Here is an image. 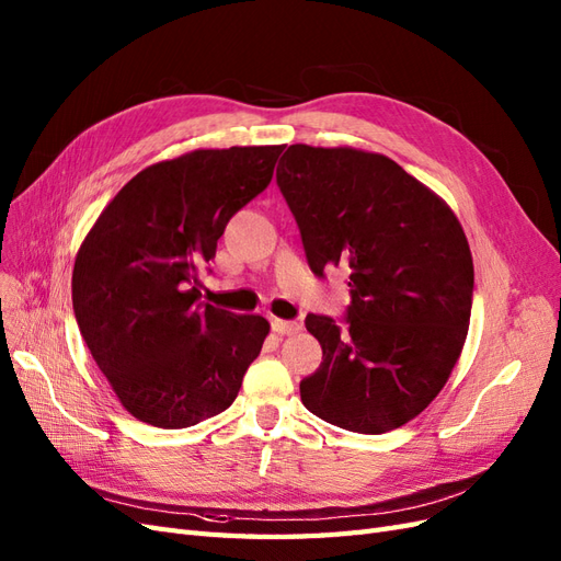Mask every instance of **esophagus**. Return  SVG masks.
I'll use <instances>...</instances> for the list:
<instances>
[{"label":"esophagus","instance_id":"1","mask_svg":"<svg viewBox=\"0 0 561 561\" xmlns=\"http://www.w3.org/2000/svg\"><path fill=\"white\" fill-rule=\"evenodd\" d=\"M271 330L276 334H297L301 330L299 320H280V318H271Z\"/></svg>","mask_w":561,"mask_h":561}]
</instances>
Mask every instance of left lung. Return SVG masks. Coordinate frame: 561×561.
<instances>
[{
	"mask_svg": "<svg viewBox=\"0 0 561 561\" xmlns=\"http://www.w3.org/2000/svg\"><path fill=\"white\" fill-rule=\"evenodd\" d=\"M276 182L316 276L348 268L342 322L307 316L322 363L301 379L307 410L379 435L433 402L461 355L472 254L447 203L381 154L290 145Z\"/></svg>",
	"mask_w": 561,
	"mask_h": 561,
	"instance_id": "8db88e82",
	"label": "left lung"
}]
</instances>
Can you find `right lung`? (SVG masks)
Returning <instances> with one entry per match:
<instances>
[{
    "instance_id": "1",
    "label": "right lung",
    "mask_w": 561,
    "mask_h": 561,
    "mask_svg": "<svg viewBox=\"0 0 561 561\" xmlns=\"http://www.w3.org/2000/svg\"><path fill=\"white\" fill-rule=\"evenodd\" d=\"M283 145L196 149L135 175L83 239L79 332L126 410L190 428L239 396L268 322L198 301V271L229 219L262 194Z\"/></svg>"
}]
</instances>
